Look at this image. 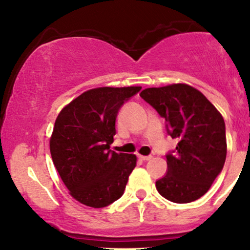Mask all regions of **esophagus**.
<instances>
[{"mask_svg":"<svg viewBox=\"0 0 250 250\" xmlns=\"http://www.w3.org/2000/svg\"><path fill=\"white\" fill-rule=\"evenodd\" d=\"M139 159L142 161H149L151 159V156H143V155H139Z\"/></svg>","mask_w":250,"mask_h":250,"instance_id":"esophagus-1","label":"esophagus"}]
</instances>
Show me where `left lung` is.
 <instances>
[{
    "label": "left lung",
    "instance_id": "8db88e82",
    "mask_svg": "<svg viewBox=\"0 0 250 250\" xmlns=\"http://www.w3.org/2000/svg\"><path fill=\"white\" fill-rule=\"evenodd\" d=\"M140 96L165 117L168 134L179 140L175 154L167 155L168 171L156 181L157 191L175 203L200 199L226 161L222 115L200 90L186 83L147 88Z\"/></svg>",
    "mask_w": 250,
    "mask_h": 250
}]
</instances>
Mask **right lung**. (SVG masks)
<instances>
[{
  "instance_id": "obj_1",
  "label": "right lung",
  "mask_w": 250,
  "mask_h": 250,
  "mask_svg": "<svg viewBox=\"0 0 250 250\" xmlns=\"http://www.w3.org/2000/svg\"><path fill=\"white\" fill-rule=\"evenodd\" d=\"M141 87H100L84 91L60 111L50 154L69 194L82 205L103 208L119 200L136 167L134 154L110 150L121 105Z\"/></svg>"
}]
</instances>
